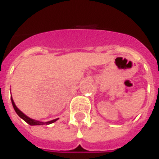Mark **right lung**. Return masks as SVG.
I'll return each mask as SVG.
<instances>
[{
    "label": "right lung",
    "instance_id": "add662e5",
    "mask_svg": "<svg viewBox=\"0 0 159 159\" xmlns=\"http://www.w3.org/2000/svg\"><path fill=\"white\" fill-rule=\"evenodd\" d=\"M11 100H12V107L14 108V110H15L16 113L19 115V117H21L23 120H25L26 123H29L30 125H43L44 123L46 124H50V123H52L56 122L57 120L59 119V118H56V119H53V120H51V121H48V122H46V123H43V122H40V121H37V120H35V119H32V118H30V117H27L25 114H24L21 111L19 110L18 107H16L15 103H14V101L12 100V98H11Z\"/></svg>",
    "mask_w": 159,
    "mask_h": 159
}]
</instances>
